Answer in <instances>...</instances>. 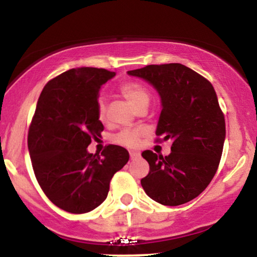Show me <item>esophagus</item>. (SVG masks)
I'll return each instance as SVG.
<instances>
[{"mask_svg": "<svg viewBox=\"0 0 257 257\" xmlns=\"http://www.w3.org/2000/svg\"><path fill=\"white\" fill-rule=\"evenodd\" d=\"M140 157V153L139 152H131V159H137Z\"/></svg>", "mask_w": 257, "mask_h": 257, "instance_id": "34e87169", "label": "esophagus"}]
</instances>
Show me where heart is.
<instances>
[{
  "label": "heart",
  "instance_id": "1",
  "mask_svg": "<svg viewBox=\"0 0 257 257\" xmlns=\"http://www.w3.org/2000/svg\"><path fill=\"white\" fill-rule=\"evenodd\" d=\"M119 91L134 108H138L143 104H149V91L143 84L138 83V82H125L119 87ZM98 117L101 122H105L106 102L105 99L102 98H100L98 101ZM143 134V129H128V131H123L117 134L114 140L120 145L137 147Z\"/></svg>",
  "mask_w": 257,
  "mask_h": 257
}]
</instances>
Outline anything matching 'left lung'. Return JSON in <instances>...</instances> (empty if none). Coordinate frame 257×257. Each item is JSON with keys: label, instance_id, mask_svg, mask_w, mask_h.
I'll use <instances>...</instances> for the list:
<instances>
[{"label": "left lung", "instance_id": "8db88e82", "mask_svg": "<svg viewBox=\"0 0 257 257\" xmlns=\"http://www.w3.org/2000/svg\"><path fill=\"white\" fill-rule=\"evenodd\" d=\"M128 75L157 90L162 111L156 135L173 141L166 157L141 153L150 164L141 186L161 204H185L210 184L222 155L226 124L214 87L182 64L149 65Z\"/></svg>", "mask_w": 257, "mask_h": 257}]
</instances>
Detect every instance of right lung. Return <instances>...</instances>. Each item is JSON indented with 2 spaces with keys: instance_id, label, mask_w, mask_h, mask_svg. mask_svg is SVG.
Here are the masks:
<instances>
[{
  "instance_id": "obj_1",
  "label": "right lung",
  "mask_w": 257,
  "mask_h": 257,
  "mask_svg": "<svg viewBox=\"0 0 257 257\" xmlns=\"http://www.w3.org/2000/svg\"><path fill=\"white\" fill-rule=\"evenodd\" d=\"M114 76L105 69H71L49 81L38 98L28 137L32 168L46 196L67 213L98 208L112 176L129 161L122 146L108 145L101 156L87 150L104 131L99 91Z\"/></svg>"
}]
</instances>
